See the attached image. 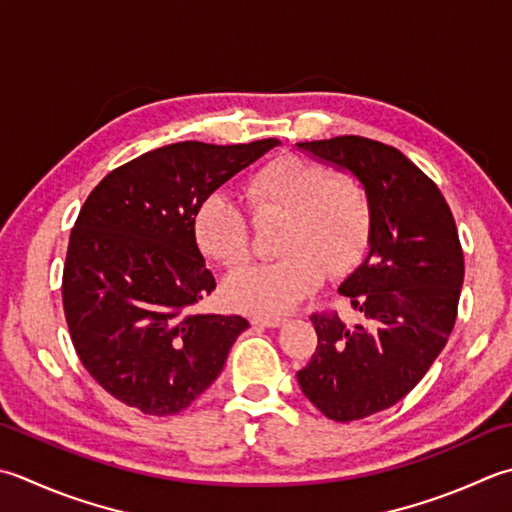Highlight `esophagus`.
Segmentation results:
<instances>
[{
  "mask_svg": "<svg viewBox=\"0 0 512 512\" xmlns=\"http://www.w3.org/2000/svg\"><path fill=\"white\" fill-rule=\"evenodd\" d=\"M250 322H253V326H266V328H277V326H282L286 319L284 317H270V315H255L253 319H250Z\"/></svg>",
  "mask_w": 512,
  "mask_h": 512,
  "instance_id": "obj_1",
  "label": "esophagus"
}]
</instances>
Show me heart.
Returning <instances> with one entry per match:
<instances>
[{
	"label": "heart",
	"instance_id": "b5f03b06",
	"mask_svg": "<svg viewBox=\"0 0 512 512\" xmlns=\"http://www.w3.org/2000/svg\"><path fill=\"white\" fill-rule=\"evenodd\" d=\"M250 213L259 224L282 222L277 262L244 270L224 286L239 310L277 315L302 302L328 277H344L362 262L373 230V206L362 182L299 155L257 168L246 182ZM193 237L206 257L228 270L253 259L246 210L224 193H210L193 210Z\"/></svg>",
	"mask_w": 512,
	"mask_h": 512
}]
</instances>
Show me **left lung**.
<instances>
[{
  "label": "left lung",
  "mask_w": 512,
  "mask_h": 512,
  "mask_svg": "<svg viewBox=\"0 0 512 512\" xmlns=\"http://www.w3.org/2000/svg\"><path fill=\"white\" fill-rule=\"evenodd\" d=\"M297 146L350 170L373 206L368 257L339 286L362 324L315 313L317 348L297 373L328 419L355 422L395 406L442 353L457 319L464 250L442 190L397 148L357 135Z\"/></svg>",
  "instance_id": "left-lung-1"
}]
</instances>
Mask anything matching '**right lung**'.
<instances>
[{
	"mask_svg": "<svg viewBox=\"0 0 512 512\" xmlns=\"http://www.w3.org/2000/svg\"><path fill=\"white\" fill-rule=\"evenodd\" d=\"M277 144L162 146L110 170L88 195L68 239L64 315L79 362L119 402L175 415L222 373L248 322L193 313L217 286L193 210Z\"/></svg>",
	"mask_w": 512,
	"mask_h": 512,
	"instance_id": "obj_1",
	"label": "right lung"
}]
</instances>
